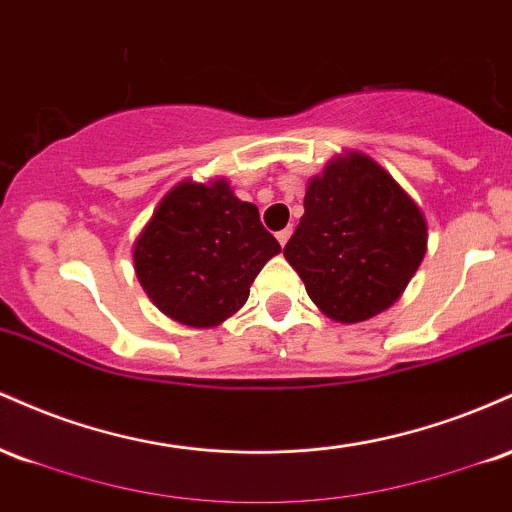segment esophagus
<instances>
[{
    "label": "esophagus",
    "instance_id": "esophagus-1",
    "mask_svg": "<svg viewBox=\"0 0 512 512\" xmlns=\"http://www.w3.org/2000/svg\"><path fill=\"white\" fill-rule=\"evenodd\" d=\"M291 233H293V228H291V226H289V228H284V231H279V233H276V240H279L281 245H286V243H289Z\"/></svg>",
    "mask_w": 512,
    "mask_h": 512
}]
</instances>
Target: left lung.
Instances as JSON below:
<instances>
[{
    "instance_id": "left-lung-1",
    "label": "left lung",
    "mask_w": 512,
    "mask_h": 512,
    "mask_svg": "<svg viewBox=\"0 0 512 512\" xmlns=\"http://www.w3.org/2000/svg\"><path fill=\"white\" fill-rule=\"evenodd\" d=\"M284 248L327 317L361 322L392 305L426 252V219L390 173L351 154L310 180Z\"/></svg>"
}]
</instances>
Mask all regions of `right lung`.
Listing matches in <instances>:
<instances>
[{
  "label": "right lung",
  "mask_w": 512,
  "mask_h": 512,
  "mask_svg": "<svg viewBox=\"0 0 512 512\" xmlns=\"http://www.w3.org/2000/svg\"><path fill=\"white\" fill-rule=\"evenodd\" d=\"M279 250L255 204L240 202L226 180L182 182L137 238L134 269L161 313L214 327L248 301L250 284Z\"/></svg>",
  "instance_id": "add662e5"
}]
</instances>
